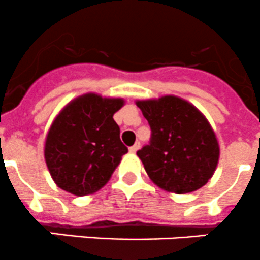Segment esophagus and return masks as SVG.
Segmentation results:
<instances>
[{"label":"esophagus","mask_w":260,"mask_h":260,"mask_svg":"<svg viewBox=\"0 0 260 260\" xmlns=\"http://www.w3.org/2000/svg\"><path fill=\"white\" fill-rule=\"evenodd\" d=\"M139 148H140V143H139V141H136V143L134 144L133 146H130L129 151H130V153H136V151L139 150Z\"/></svg>","instance_id":"obj_1"}]
</instances>
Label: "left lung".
Instances as JSON below:
<instances>
[{"label":"left lung","mask_w":260,"mask_h":260,"mask_svg":"<svg viewBox=\"0 0 260 260\" xmlns=\"http://www.w3.org/2000/svg\"><path fill=\"white\" fill-rule=\"evenodd\" d=\"M136 106L151 129L149 145L136 153L149 178L177 194L204 187L220 156L215 131L204 114L177 96L136 101Z\"/></svg>","instance_id":"1"}]
</instances>
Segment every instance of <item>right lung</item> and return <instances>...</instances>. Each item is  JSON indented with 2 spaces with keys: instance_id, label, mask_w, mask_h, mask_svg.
Instances as JSON below:
<instances>
[{
  "instance_id": "right-lung-1",
  "label": "right lung",
  "mask_w": 260,
  "mask_h": 260,
  "mask_svg": "<svg viewBox=\"0 0 260 260\" xmlns=\"http://www.w3.org/2000/svg\"><path fill=\"white\" fill-rule=\"evenodd\" d=\"M124 104L122 99L86 93L69 102L54 119L44 156L59 188L87 196L109 182L127 153L114 120Z\"/></svg>"
}]
</instances>
